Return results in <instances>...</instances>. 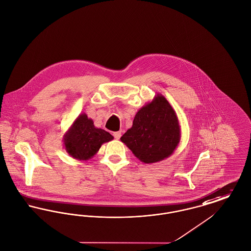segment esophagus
Instances as JSON below:
<instances>
[{
	"mask_svg": "<svg viewBox=\"0 0 251 251\" xmlns=\"http://www.w3.org/2000/svg\"><path fill=\"white\" fill-rule=\"evenodd\" d=\"M121 135H122V132L121 131L114 132L113 133V136H114V138L116 140H119L120 138H121Z\"/></svg>",
	"mask_w": 251,
	"mask_h": 251,
	"instance_id": "34e87169",
	"label": "esophagus"
}]
</instances>
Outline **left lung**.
<instances>
[{"label": "left lung", "instance_id": "obj_1", "mask_svg": "<svg viewBox=\"0 0 251 251\" xmlns=\"http://www.w3.org/2000/svg\"><path fill=\"white\" fill-rule=\"evenodd\" d=\"M176 113L166 98L158 93L136 113L131 127L121 137L135 157L155 163L170 157L180 142Z\"/></svg>", "mask_w": 251, "mask_h": 251}]
</instances>
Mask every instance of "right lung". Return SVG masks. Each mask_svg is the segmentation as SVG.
Returning a JSON list of instances; mask_svg holds the SVG:
<instances>
[{
  "label": "right lung",
  "instance_id": "1",
  "mask_svg": "<svg viewBox=\"0 0 251 251\" xmlns=\"http://www.w3.org/2000/svg\"><path fill=\"white\" fill-rule=\"evenodd\" d=\"M113 140L108 132L97 128L86 113H81L63 136L67 153L74 158L88 160L98 152L103 144Z\"/></svg>",
  "mask_w": 251,
  "mask_h": 251
}]
</instances>
